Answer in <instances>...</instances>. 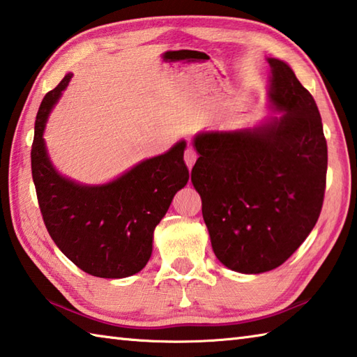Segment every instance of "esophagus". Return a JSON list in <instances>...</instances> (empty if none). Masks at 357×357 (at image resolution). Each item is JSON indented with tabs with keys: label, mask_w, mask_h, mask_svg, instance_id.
Listing matches in <instances>:
<instances>
[{
	"label": "esophagus",
	"mask_w": 357,
	"mask_h": 357,
	"mask_svg": "<svg viewBox=\"0 0 357 357\" xmlns=\"http://www.w3.org/2000/svg\"><path fill=\"white\" fill-rule=\"evenodd\" d=\"M197 159H198V155H197V151H195L193 149H187L184 151V160H185V164H187V167L190 170H192V167L195 165V162H197Z\"/></svg>",
	"instance_id": "esophagus-1"
}]
</instances>
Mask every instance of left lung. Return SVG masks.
Wrapping results in <instances>:
<instances>
[{
  "label": "left lung",
  "mask_w": 357,
  "mask_h": 357,
  "mask_svg": "<svg viewBox=\"0 0 357 357\" xmlns=\"http://www.w3.org/2000/svg\"><path fill=\"white\" fill-rule=\"evenodd\" d=\"M272 68L269 99L280 117L257 128L195 137L192 184L216 258L241 274L283 264L322 211L328 149L316 100L284 61Z\"/></svg>",
  "instance_id": "8db88e82"
}]
</instances>
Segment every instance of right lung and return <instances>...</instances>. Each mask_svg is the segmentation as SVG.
I'll use <instances>...</instances> for the list:
<instances>
[{"instance_id":"add662e5","label":"right lung","mask_w":357,"mask_h":357,"mask_svg":"<svg viewBox=\"0 0 357 357\" xmlns=\"http://www.w3.org/2000/svg\"><path fill=\"white\" fill-rule=\"evenodd\" d=\"M71 77L66 74L49 91L35 119L31 164L40 212L51 238L77 268L100 278L130 277L150 260L153 232L174 193L187 184L185 142L103 185H82L60 176L47 158L43 131Z\"/></svg>"}]
</instances>
